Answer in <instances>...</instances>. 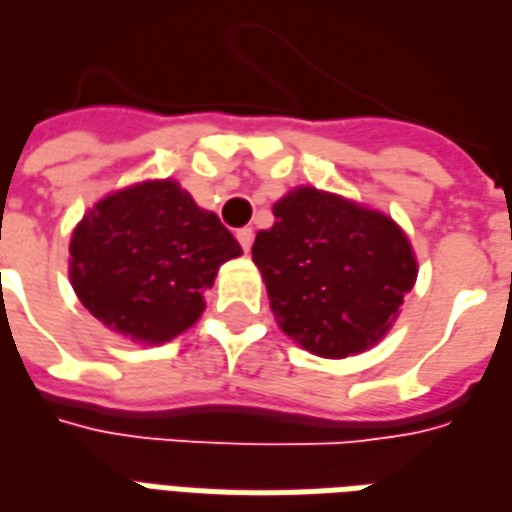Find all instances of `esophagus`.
<instances>
[{"label": "esophagus", "mask_w": 512, "mask_h": 512, "mask_svg": "<svg viewBox=\"0 0 512 512\" xmlns=\"http://www.w3.org/2000/svg\"><path fill=\"white\" fill-rule=\"evenodd\" d=\"M237 240H240L242 251H245V253L251 251V245H253V229H248V226H245V229H237Z\"/></svg>", "instance_id": "obj_1"}]
</instances>
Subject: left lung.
<instances>
[{
    "label": "left lung",
    "instance_id": "obj_1",
    "mask_svg": "<svg viewBox=\"0 0 512 512\" xmlns=\"http://www.w3.org/2000/svg\"><path fill=\"white\" fill-rule=\"evenodd\" d=\"M253 242L275 321L305 351L345 359L394 326L418 261L391 215L332 191L297 186L272 205Z\"/></svg>",
    "mask_w": 512,
    "mask_h": 512
}]
</instances>
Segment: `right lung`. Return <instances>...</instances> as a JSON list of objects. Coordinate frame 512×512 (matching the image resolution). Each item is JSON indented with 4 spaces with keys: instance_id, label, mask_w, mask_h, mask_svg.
<instances>
[{
    "instance_id": "1",
    "label": "right lung",
    "mask_w": 512,
    "mask_h": 512,
    "mask_svg": "<svg viewBox=\"0 0 512 512\" xmlns=\"http://www.w3.org/2000/svg\"><path fill=\"white\" fill-rule=\"evenodd\" d=\"M242 253L178 180H142L96 202L69 237V283L110 332L161 345L197 324L221 264Z\"/></svg>"
}]
</instances>
